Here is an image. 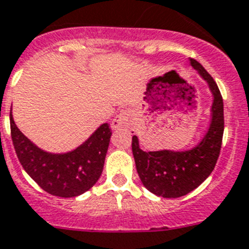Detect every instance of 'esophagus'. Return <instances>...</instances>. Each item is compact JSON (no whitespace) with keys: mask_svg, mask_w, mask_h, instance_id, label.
Masks as SVG:
<instances>
[{"mask_svg":"<svg viewBox=\"0 0 249 249\" xmlns=\"http://www.w3.org/2000/svg\"><path fill=\"white\" fill-rule=\"evenodd\" d=\"M134 124V114L133 111H126L119 114L116 118L112 120L111 128L114 130H126V129H130Z\"/></svg>","mask_w":249,"mask_h":249,"instance_id":"esophagus-1","label":"esophagus"}]
</instances>
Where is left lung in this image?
Listing matches in <instances>:
<instances>
[{
    "label": "left lung",
    "instance_id": "left-lung-1",
    "mask_svg": "<svg viewBox=\"0 0 249 249\" xmlns=\"http://www.w3.org/2000/svg\"><path fill=\"white\" fill-rule=\"evenodd\" d=\"M190 62L209 83L214 96L212 123L204 139L194 149L186 152H144L139 148L137 135L131 139V150L141 181L150 192L168 199L189 194L208 178L220 154L224 133V106L218 85L197 60L191 58Z\"/></svg>",
    "mask_w": 249,
    "mask_h": 249
}]
</instances>
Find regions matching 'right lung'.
<instances>
[{
	"label": "right lung",
	"mask_w": 249,
	"mask_h": 249,
	"mask_svg": "<svg viewBox=\"0 0 249 249\" xmlns=\"http://www.w3.org/2000/svg\"><path fill=\"white\" fill-rule=\"evenodd\" d=\"M11 139L24 170L44 191L59 197H74L97 182L102 173L111 128L102 124L85 143L66 154H52L35 147L15 124L10 112Z\"/></svg>",
	"instance_id": "right-lung-1"
}]
</instances>
